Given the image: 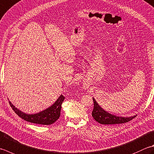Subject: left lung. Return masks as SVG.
<instances>
[{
    "label": "left lung",
    "mask_w": 154,
    "mask_h": 154,
    "mask_svg": "<svg viewBox=\"0 0 154 154\" xmlns=\"http://www.w3.org/2000/svg\"><path fill=\"white\" fill-rule=\"evenodd\" d=\"M94 107L92 111V116L95 121L103 125H115L127 123L135 118L136 116L129 117H118L107 113L99 106L94 98H93Z\"/></svg>",
    "instance_id": "8db88e82"
}]
</instances>
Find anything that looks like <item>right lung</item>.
Listing matches in <instances>:
<instances>
[{"instance_id":"1","label":"right lung","mask_w":154,"mask_h":154,"mask_svg":"<svg viewBox=\"0 0 154 154\" xmlns=\"http://www.w3.org/2000/svg\"><path fill=\"white\" fill-rule=\"evenodd\" d=\"M65 97L61 95L52 106L38 113L32 114V115L26 114L20 111L15 107L10 101H9V104H10L13 110L17 113V115L25 121L37 123V124L51 125L55 122L61 116V105Z\"/></svg>"}]
</instances>
